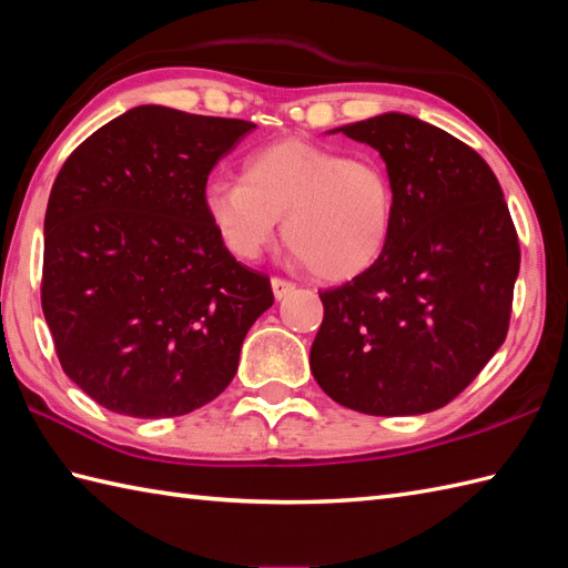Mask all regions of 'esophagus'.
Wrapping results in <instances>:
<instances>
[{
    "label": "esophagus",
    "instance_id": "esophagus-1",
    "mask_svg": "<svg viewBox=\"0 0 568 568\" xmlns=\"http://www.w3.org/2000/svg\"><path fill=\"white\" fill-rule=\"evenodd\" d=\"M296 288V284L294 282H288V280H282V276H274L272 280V292H274V298H284L286 294H292Z\"/></svg>",
    "mask_w": 568,
    "mask_h": 568
}]
</instances>
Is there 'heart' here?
<instances>
[{"instance_id":"heart-1","label":"heart","mask_w":568,"mask_h":568,"mask_svg":"<svg viewBox=\"0 0 568 568\" xmlns=\"http://www.w3.org/2000/svg\"><path fill=\"white\" fill-rule=\"evenodd\" d=\"M396 194L376 158L286 138L250 153L243 180L213 178L204 211L233 257L252 262L282 233L288 250L327 282L352 280L384 255Z\"/></svg>"}]
</instances>
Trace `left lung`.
<instances>
[{
    "mask_svg": "<svg viewBox=\"0 0 568 568\" xmlns=\"http://www.w3.org/2000/svg\"><path fill=\"white\" fill-rule=\"evenodd\" d=\"M386 162L396 209L384 255L321 292L311 372L339 406L418 415L447 406L508 335L518 233L494 170L408 113L343 125Z\"/></svg>",
    "mask_w": 568,
    "mask_h": 568,
    "instance_id": "8db88e82",
    "label": "left lung"
}]
</instances>
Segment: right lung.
<instances>
[{
	"mask_svg": "<svg viewBox=\"0 0 568 568\" xmlns=\"http://www.w3.org/2000/svg\"><path fill=\"white\" fill-rule=\"evenodd\" d=\"M255 123L135 106L65 160L45 209L41 306L60 367L131 418L192 413L233 382L274 304L204 211L213 165Z\"/></svg>",
	"mask_w": 568,
	"mask_h": 568,
	"instance_id": "right-lung-1",
	"label": "right lung"
}]
</instances>
